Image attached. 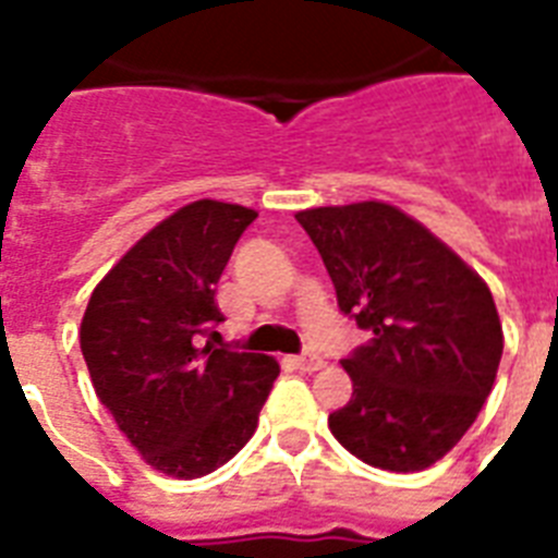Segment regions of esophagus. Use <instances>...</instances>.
<instances>
[{
  "label": "esophagus",
  "instance_id": "1",
  "mask_svg": "<svg viewBox=\"0 0 558 558\" xmlns=\"http://www.w3.org/2000/svg\"><path fill=\"white\" fill-rule=\"evenodd\" d=\"M292 365L298 367V371H306V373H313V371H322L324 367V359L322 356H315V353H301V356L292 359Z\"/></svg>",
  "mask_w": 558,
  "mask_h": 558
}]
</instances>
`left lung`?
<instances>
[{"mask_svg":"<svg viewBox=\"0 0 558 558\" xmlns=\"http://www.w3.org/2000/svg\"><path fill=\"white\" fill-rule=\"evenodd\" d=\"M339 310L371 339L341 359L353 397L336 440L376 469L420 472L458 446L495 385L493 292L449 245L385 202L298 210Z\"/></svg>","mask_w":558,"mask_h":558,"instance_id":"obj_1","label":"left lung"}]
</instances>
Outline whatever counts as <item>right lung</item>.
<instances>
[{
	"label": "right lung",
	"instance_id": "1",
	"mask_svg": "<svg viewBox=\"0 0 558 558\" xmlns=\"http://www.w3.org/2000/svg\"><path fill=\"white\" fill-rule=\"evenodd\" d=\"M257 214L217 199L161 219L89 298L81 350L100 405L153 469L202 477L243 449L278 379V362L210 341L214 292Z\"/></svg>",
	"mask_w": 558,
	"mask_h": 558
}]
</instances>
